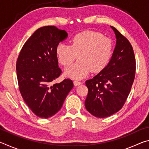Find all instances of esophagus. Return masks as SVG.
<instances>
[{"label": "esophagus", "instance_id": "esophagus-1", "mask_svg": "<svg viewBox=\"0 0 149 149\" xmlns=\"http://www.w3.org/2000/svg\"><path fill=\"white\" fill-rule=\"evenodd\" d=\"M74 84L75 86H78V85H79L81 84V82L79 81L75 80V81H74Z\"/></svg>", "mask_w": 149, "mask_h": 149}]
</instances>
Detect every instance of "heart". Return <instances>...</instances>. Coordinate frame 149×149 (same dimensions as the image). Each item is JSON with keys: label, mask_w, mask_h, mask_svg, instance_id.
Returning a JSON list of instances; mask_svg holds the SVG:
<instances>
[{"label": "heart", "mask_w": 149, "mask_h": 149, "mask_svg": "<svg viewBox=\"0 0 149 149\" xmlns=\"http://www.w3.org/2000/svg\"><path fill=\"white\" fill-rule=\"evenodd\" d=\"M56 53L58 61L68 65L77 58L79 60L65 70L68 77L81 79L91 71L98 73L107 66L112 54V41L99 33L86 31L73 37L70 45L60 42Z\"/></svg>", "instance_id": "obj_1"}]
</instances>
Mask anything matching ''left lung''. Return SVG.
Returning <instances> with one entry per match:
<instances>
[{
  "label": "left lung",
  "mask_w": 149,
  "mask_h": 149,
  "mask_svg": "<svg viewBox=\"0 0 149 149\" xmlns=\"http://www.w3.org/2000/svg\"><path fill=\"white\" fill-rule=\"evenodd\" d=\"M116 45L109 63L97 75L85 81L87 110L97 118L118 112L129 95L135 75V58L130 41L113 26Z\"/></svg>",
  "instance_id": "8db88e82"
}]
</instances>
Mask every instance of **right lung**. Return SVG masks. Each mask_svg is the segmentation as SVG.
<instances>
[{
	"label": "right lung",
	"instance_id": "obj_1",
	"mask_svg": "<svg viewBox=\"0 0 149 149\" xmlns=\"http://www.w3.org/2000/svg\"><path fill=\"white\" fill-rule=\"evenodd\" d=\"M65 30L45 26L35 31L24 45L16 62L19 89L25 102L39 118H48L61 109L74 87L65 79L51 85L62 70L58 68L56 49L67 38Z\"/></svg>",
	"mask_w": 149,
	"mask_h": 149
}]
</instances>
